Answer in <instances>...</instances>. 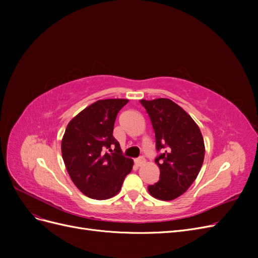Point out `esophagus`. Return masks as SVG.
<instances>
[{
  "instance_id": "1",
  "label": "esophagus",
  "mask_w": 258,
  "mask_h": 258,
  "mask_svg": "<svg viewBox=\"0 0 258 258\" xmlns=\"http://www.w3.org/2000/svg\"><path fill=\"white\" fill-rule=\"evenodd\" d=\"M144 162H145V159H144L143 157H140V158H137V159L135 160V163H136V165H137L138 167H140V166H142V165H144Z\"/></svg>"
}]
</instances>
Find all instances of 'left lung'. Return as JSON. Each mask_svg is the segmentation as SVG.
Listing matches in <instances>:
<instances>
[{
	"label": "left lung",
	"instance_id": "1",
	"mask_svg": "<svg viewBox=\"0 0 258 258\" xmlns=\"http://www.w3.org/2000/svg\"><path fill=\"white\" fill-rule=\"evenodd\" d=\"M150 116L156 138L155 158L159 181L148 191L159 200L181 196L196 179L205 159V142L198 124L181 106L165 98L141 100Z\"/></svg>",
	"mask_w": 258,
	"mask_h": 258
}]
</instances>
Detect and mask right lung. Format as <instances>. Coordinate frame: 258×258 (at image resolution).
<instances>
[{
    "label": "right lung",
    "mask_w": 258,
    "mask_h": 258,
    "mask_svg": "<svg viewBox=\"0 0 258 258\" xmlns=\"http://www.w3.org/2000/svg\"><path fill=\"white\" fill-rule=\"evenodd\" d=\"M127 103V99L99 100L67 126L61 142L62 158L75 186L89 198L114 197L132 170L134 160L124 157L113 137L116 116Z\"/></svg>",
    "instance_id": "add662e5"
}]
</instances>
